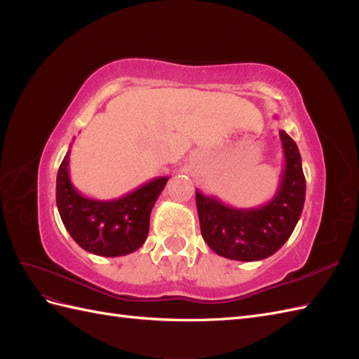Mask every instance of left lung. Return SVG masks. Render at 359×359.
I'll return each mask as SVG.
<instances>
[{"label": "left lung", "mask_w": 359, "mask_h": 359, "mask_svg": "<svg viewBox=\"0 0 359 359\" xmlns=\"http://www.w3.org/2000/svg\"><path fill=\"white\" fill-rule=\"evenodd\" d=\"M285 168L277 193L256 208H235L215 196L196 190V206L203 241L219 256L253 262L274 255L292 235L306 201L298 147L285 130H280Z\"/></svg>", "instance_id": "left-lung-1"}]
</instances>
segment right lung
<instances>
[{
	"label": "right lung",
	"mask_w": 359,
	"mask_h": 359,
	"mask_svg": "<svg viewBox=\"0 0 359 359\" xmlns=\"http://www.w3.org/2000/svg\"><path fill=\"white\" fill-rule=\"evenodd\" d=\"M70 151L57 175V206L67 232L76 244L97 256L116 257L136 252L147 240L151 210L169 177L153 178L118 199L86 198L70 180Z\"/></svg>",
	"instance_id": "1"
}]
</instances>
